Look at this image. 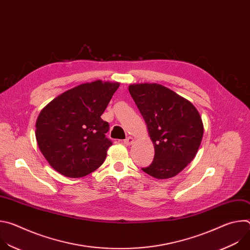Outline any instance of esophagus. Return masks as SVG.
I'll list each match as a JSON object with an SVG mask.
<instances>
[{
    "instance_id": "1",
    "label": "esophagus",
    "mask_w": 250,
    "mask_h": 250,
    "mask_svg": "<svg viewBox=\"0 0 250 250\" xmlns=\"http://www.w3.org/2000/svg\"><path fill=\"white\" fill-rule=\"evenodd\" d=\"M124 144L125 146H131L133 144V138L131 136H127L125 140H124Z\"/></svg>"
}]
</instances>
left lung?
I'll list each match as a JSON object with an SVG mask.
<instances>
[{
  "label": "left lung",
  "instance_id": "left-lung-1",
  "mask_svg": "<svg viewBox=\"0 0 250 250\" xmlns=\"http://www.w3.org/2000/svg\"><path fill=\"white\" fill-rule=\"evenodd\" d=\"M128 91L144 117L154 146L152 163L142 168L156 179L181 172L196 156L204 125L191 102L159 84H134Z\"/></svg>",
  "mask_w": 250,
  "mask_h": 250
}]
</instances>
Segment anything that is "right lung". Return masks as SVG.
Instances as JSON below:
<instances>
[{
    "label": "right lung",
    "instance_id": "obj_1",
    "mask_svg": "<svg viewBox=\"0 0 250 250\" xmlns=\"http://www.w3.org/2000/svg\"><path fill=\"white\" fill-rule=\"evenodd\" d=\"M119 83L81 84L52 100L41 112L35 130L39 147L50 166L70 178L98 169L113 145L109 124L101 116Z\"/></svg>",
    "mask_w": 250,
    "mask_h": 250
}]
</instances>
